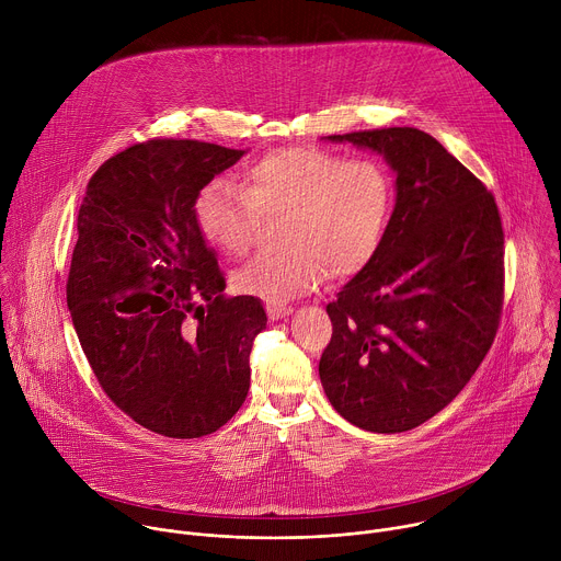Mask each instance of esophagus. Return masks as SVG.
<instances>
[{
    "label": "esophagus",
    "instance_id": "1",
    "mask_svg": "<svg viewBox=\"0 0 561 561\" xmlns=\"http://www.w3.org/2000/svg\"><path fill=\"white\" fill-rule=\"evenodd\" d=\"M266 312H268V317L273 319V322H277V319L290 314L293 308L290 306H279V304H266Z\"/></svg>",
    "mask_w": 561,
    "mask_h": 561
}]
</instances>
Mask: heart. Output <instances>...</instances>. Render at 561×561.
<instances>
[{"instance_id":"heart-1","label":"heart","mask_w":561,"mask_h":561,"mask_svg":"<svg viewBox=\"0 0 561 561\" xmlns=\"http://www.w3.org/2000/svg\"><path fill=\"white\" fill-rule=\"evenodd\" d=\"M392 210V180L373 159H346L319 148H284L244 171L242 188L208 182L193 217L206 242L226 257L244 255L262 217L286 215V251L260 255L232 277L234 288L284 304L329 273L351 279L377 257Z\"/></svg>"}]
</instances>
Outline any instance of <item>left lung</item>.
<instances>
[{
  "label": "left lung",
  "instance_id": "obj_1",
  "mask_svg": "<svg viewBox=\"0 0 561 561\" xmlns=\"http://www.w3.org/2000/svg\"><path fill=\"white\" fill-rule=\"evenodd\" d=\"M394 171V208L373 264L327 306L319 379L333 409L370 433L411 431L484 362L504 304V230L493 193L428 133L329 135Z\"/></svg>",
  "mask_w": 561,
  "mask_h": 561
}]
</instances>
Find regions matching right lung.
I'll use <instances>...</instances> for the list:
<instances>
[{"instance_id": "right-lung-1", "label": "right lung", "mask_w": 561, "mask_h": 561, "mask_svg": "<svg viewBox=\"0 0 561 561\" xmlns=\"http://www.w3.org/2000/svg\"><path fill=\"white\" fill-rule=\"evenodd\" d=\"M244 152L148 139L106 159L79 206L72 327L113 404L157 435H210L249 394L266 310L253 295H224L193 217L197 193Z\"/></svg>"}]
</instances>
